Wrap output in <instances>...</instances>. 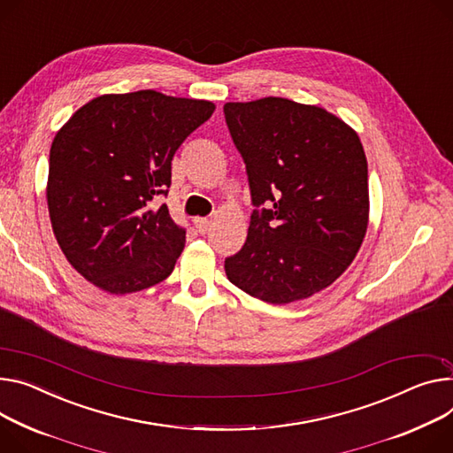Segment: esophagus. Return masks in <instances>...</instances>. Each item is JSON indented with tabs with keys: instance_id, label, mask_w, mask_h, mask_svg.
Wrapping results in <instances>:
<instances>
[{
	"instance_id": "34e87169",
	"label": "esophagus",
	"mask_w": 453,
	"mask_h": 453,
	"mask_svg": "<svg viewBox=\"0 0 453 453\" xmlns=\"http://www.w3.org/2000/svg\"><path fill=\"white\" fill-rule=\"evenodd\" d=\"M194 225H196V228H197V232L199 234H206L208 230H211V221H208V219H204V218H196L194 219Z\"/></svg>"
}]
</instances>
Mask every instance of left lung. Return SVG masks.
Here are the masks:
<instances>
[{"label": "left lung", "instance_id": "obj_1", "mask_svg": "<svg viewBox=\"0 0 453 453\" xmlns=\"http://www.w3.org/2000/svg\"><path fill=\"white\" fill-rule=\"evenodd\" d=\"M226 125L247 165L254 211L228 281L272 304L330 287L356 259L368 228V165L357 132L287 97L226 103Z\"/></svg>", "mask_w": 453, "mask_h": 453}]
</instances>
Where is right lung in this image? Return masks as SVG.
Returning a JSON list of instances; mask_svg holds the SVG:
<instances>
[{
  "instance_id": "1",
  "label": "right lung",
  "mask_w": 453,
  "mask_h": 453,
  "mask_svg": "<svg viewBox=\"0 0 453 453\" xmlns=\"http://www.w3.org/2000/svg\"><path fill=\"white\" fill-rule=\"evenodd\" d=\"M216 111L212 101L156 90L105 94L56 134L47 203L58 245L87 281L125 296L172 273L185 230L168 206L172 157Z\"/></svg>"
}]
</instances>
